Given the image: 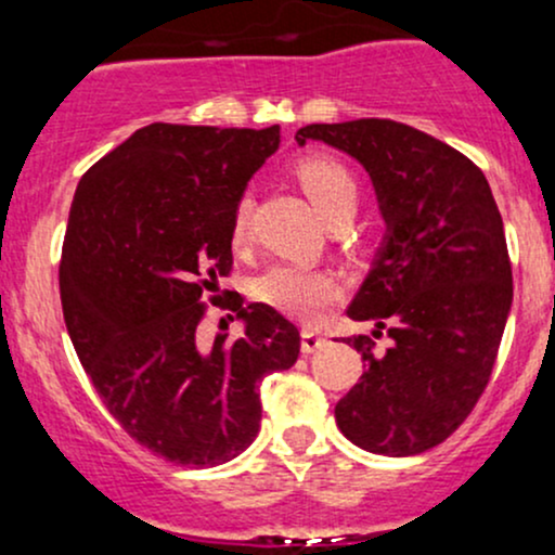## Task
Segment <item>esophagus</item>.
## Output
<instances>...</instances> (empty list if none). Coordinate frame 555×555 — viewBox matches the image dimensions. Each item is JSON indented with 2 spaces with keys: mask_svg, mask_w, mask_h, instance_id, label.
<instances>
[{
  "mask_svg": "<svg viewBox=\"0 0 555 555\" xmlns=\"http://www.w3.org/2000/svg\"><path fill=\"white\" fill-rule=\"evenodd\" d=\"M324 343H326V337L319 332V328H302V352L321 350Z\"/></svg>",
  "mask_w": 555,
  "mask_h": 555,
  "instance_id": "34e87169",
  "label": "esophagus"
}]
</instances>
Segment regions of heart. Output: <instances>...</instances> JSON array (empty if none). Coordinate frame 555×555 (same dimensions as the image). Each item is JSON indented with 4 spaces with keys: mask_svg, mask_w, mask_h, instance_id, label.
Here are the masks:
<instances>
[{
    "mask_svg": "<svg viewBox=\"0 0 555 555\" xmlns=\"http://www.w3.org/2000/svg\"><path fill=\"white\" fill-rule=\"evenodd\" d=\"M300 184L306 189L310 203L319 208L326 221L356 212L358 205V181L339 160L332 157H306L297 166ZM253 227V199L249 194L240 197L231 212V242L245 245ZM343 292L337 273L326 268H308L295 263L271 266L255 284V295L266 306L282 310L292 319L313 321L321 310L332 306Z\"/></svg>",
    "mask_w": 555,
    "mask_h": 555,
    "instance_id": "obj_1",
    "label": "heart"
}]
</instances>
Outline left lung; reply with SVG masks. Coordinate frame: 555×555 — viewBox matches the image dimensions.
<instances>
[{"label": "left lung", "instance_id": "left-lung-1", "mask_svg": "<svg viewBox=\"0 0 555 555\" xmlns=\"http://www.w3.org/2000/svg\"><path fill=\"white\" fill-rule=\"evenodd\" d=\"M295 139L356 157L387 223L347 308L374 332L347 339L366 371L334 408L337 426L369 453H424L466 422L495 366L514 300L501 210L466 155L398 120L310 124ZM382 331L385 353L373 343Z\"/></svg>", "mask_w": 555, "mask_h": 555}]
</instances>
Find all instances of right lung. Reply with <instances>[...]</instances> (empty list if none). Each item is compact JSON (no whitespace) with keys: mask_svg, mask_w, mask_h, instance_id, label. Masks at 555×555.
<instances>
[{"mask_svg":"<svg viewBox=\"0 0 555 555\" xmlns=\"http://www.w3.org/2000/svg\"><path fill=\"white\" fill-rule=\"evenodd\" d=\"M279 147L271 129L150 124L78 181L60 260L65 326L113 418L160 459L218 466L260 429L258 385L295 366L300 332L263 302L208 348L204 297L231 271V212ZM229 295V292H227Z\"/></svg>","mask_w":555,"mask_h":555,"instance_id":"right-lung-1","label":"right lung"}]
</instances>
